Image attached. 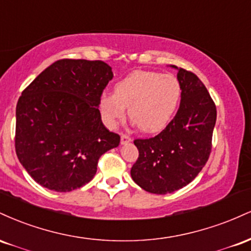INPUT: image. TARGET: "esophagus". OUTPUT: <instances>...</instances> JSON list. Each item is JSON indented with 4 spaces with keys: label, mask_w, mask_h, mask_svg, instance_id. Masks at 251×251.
Segmentation results:
<instances>
[{
    "label": "esophagus",
    "mask_w": 251,
    "mask_h": 251,
    "mask_svg": "<svg viewBox=\"0 0 251 251\" xmlns=\"http://www.w3.org/2000/svg\"><path fill=\"white\" fill-rule=\"evenodd\" d=\"M131 137H129V135H127V134H122V145H125V144H127V143H129L131 142Z\"/></svg>",
    "instance_id": "esophagus-1"
}]
</instances>
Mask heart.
Returning a JSON list of instances; mask_svg holds the SVG:
<instances>
[{
    "label": "heart",
    "instance_id": "heart-1",
    "mask_svg": "<svg viewBox=\"0 0 251 251\" xmlns=\"http://www.w3.org/2000/svg\"><path fill=\"white\" fill-rule=\"evenodd\" d=\"M181 98V87L172 74L135 71L117 82L114 93L100 97L99 108L103 122L114 127L128 116L143 132L162 131L174 118Z\"/></svg>",
    "mask_w": 251,
    "mask_h": 251
}]
</instances>
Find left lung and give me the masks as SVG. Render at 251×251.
Instances as JSON below:
<instances>
[{"label": "left lung", "mask_w": 251, "mask_h": 251, "mask_svg": "<svg viewBox=\"0 0 251 251\" xmlns=\"http://www.w3.org/2000/svg\"><path fill=\"white\" fill-rule=\"evenodd\" d=\"M181 87L177 114L159 134L135 139L139 157L131 177L151 194L166 195L188 185L209 159L216 124L215 102L203 82L191 72L178 68Z\"/></svg>", "instance_id": "1"}]
</instances>
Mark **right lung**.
Segmentation results:
<instances>
[{
    "mask_svg": "<svg viewBox=\"0 0 251 251\" xmlns=\"http://www.w3.org/2000/svg\"><path fill=\"white\" fill-rule=\"evenodd\" d=\"M112 77L103 61L63 59L22 92L16 105V154L43 188H81L93 179L99 158L119 145L120 137L105 127L98 108Z\"/></svg>",
    "mask_w": 251,
    "mask_h": 251,
    "instance_id": "right-lung-1",
    "label": "right lung"
}]
</instances>
